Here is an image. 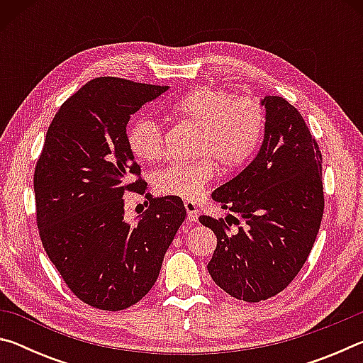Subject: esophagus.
I'll return each mask as SVG.
<instances>
[{"label":"esophagus","instance_id":"obj_1","mask_svg":"<svg viewBox=\"0 0 363 363\" xmlns=\"http://www.w3.org/2000/svg\"><path fill=\"white\" fill-rule=\"evenodd\" d=\"M184 206H186L189 223H196V219H199V210H196V206H195L194 201H186V203H184Z\"/></svg>","mask_w":363,"mask_h":363}]
</instances>
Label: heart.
Wrapping results in <instances>:
<instances>
[{
    "mask_svg": "<svg viewBox=\"0 0 363 363\" xmlns=\"http://www.w3.org/2000/svg\"><path fill=\"white\" fill-rule=\"evenodd\" d=\"M173 112L200 128L194 162L169 163L152 177L162 195L194 200L214 176V168L235 169L248 162L259 144L264 110L253 97H235L219 88L190 91L173 106ZM131 153L143 162H155L163 153V131L155 120L138 118L126 131Z\"/></svg>",
    "mask_w": 363,
    "mask_h": 363,
    "instance_id": "1",
    "label": "heart"
}]
</instances>
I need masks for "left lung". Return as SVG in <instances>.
<instances>
[{
	"mask_svg": "<svg viewBox=\"0 0 363 363\" xmlns=\"http://www.w3.org/2000/svg\"><path fill=\"white\" fill-rule=\"evenodd\" d=\"M264 139L256 157L211 194L229 216H200L218 238L208 272L235 299L259 303L291 284L323 216L322 153L306 121L279 96L261 99ZM243 218L237 231L228 225Z\"/></svg>",
	"mask_w": 363,
	"mask_h": 363,
	"instance_id": "left-lung-1",
	"label": "left lung"
}]
</instances>
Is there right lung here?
<instances>
[{
	"label": "right lung",
	"mask_w": 363,
	"mask_h": 363,
	"mask_svg": "<svg viewBox=\"0 0 363 363\" xmlns=\"http://www.w3.org/2000/svg\"><path fill=\"white\" fill-rule=\"evenodd\" d=\"M168 86L102 77L78 89L46 133L33 189L43 247L83 303L123 311L157 281L164 253L186 219L177 196H163L136 224L125 220V192L140 167L126 143L131 115Z\"/></svg>",
	"instance_id": "add662e5"
}]
</instances>
